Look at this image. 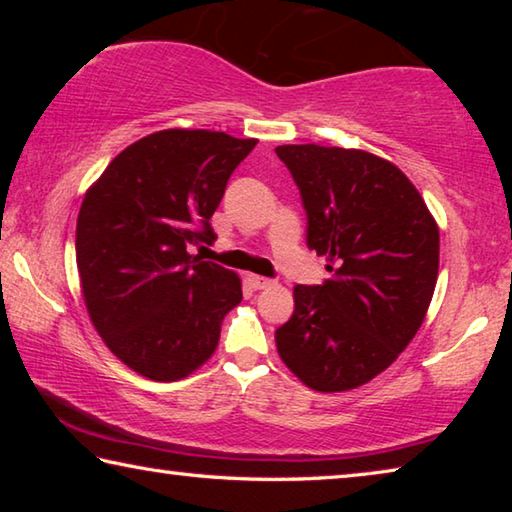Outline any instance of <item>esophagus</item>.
Wrapping results in <instances>:
<instances>
[{"label":"esophagus","mask_w":512,"mask_h":512,"mask_svg":"<svg viewBox=\"0 0 512 512\" xmlns=\"http://www.w3.org/2000/svg\"><path fill=\"white\" fill-rule=\"evenodd\" d=\"M248 284L253 289H266L271 287L273 280H268V277H262V275H248Z\"/></svg>","instance_id":"1"}]
</instances>
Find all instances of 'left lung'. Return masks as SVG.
<instances>
[{
    "label": "left lung",
    "instance_id": "left-lung-1",
    "mask_svg": "<svg viewBox=\"0 0 512 512\" xmlns=\"http://www.w3.org/2000/svg\"><path fill=\"white\" fill-rule=\"evenodd\" d=\"M275 153L300 189L307 246L332 273L293 289L296 309L277 327V352L314 391H350L391 366L420 329L438 280V225L384 158L318 144Z\"/></svg>",
    "mask_w": 512,
    "mask_h": 512
}]
</instances>
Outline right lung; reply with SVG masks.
<instances>
[{
  "instance_id": "add662e5",
  "label": "right lung",
  "mask_w": 512,
  "mask_h": 512,
  "mask_svg": "<svg viewBox=\"0 0 512 512\" xmlns=\"http://www.w3.org/2000/svg\"><path fill=\"white\" fill-rule=\"evenodd\" d=\"M257 140L169 128L112 160L83 198L76 266L92 325L119 361L153 381L192 375L241 302L237 273L189 255Z\"/></svg>"
}]
</instances>
